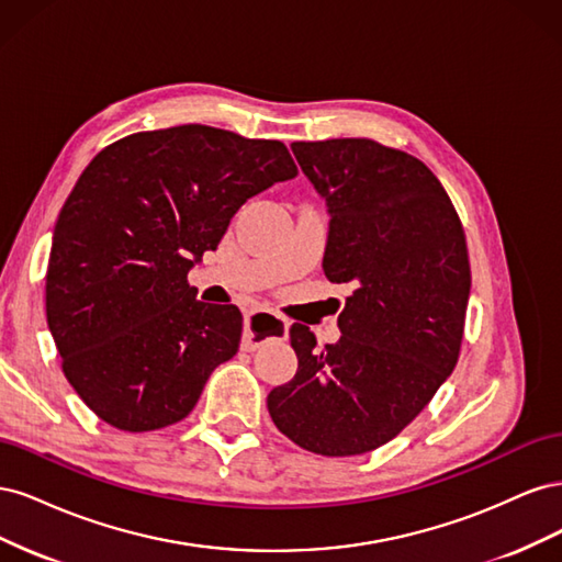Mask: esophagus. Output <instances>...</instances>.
<instances>
[{"instance_id": "1", "label": "esophagus", "mask_w": 562, "mask_h": 562, "mask_svg": "<svg viewBox=\"0 0 562 562\" xmlns=\"http://www.w3.org/2000/svg\"><path fill=\"white\" fill-rule=\"evenodd\" d=\"M288 335V321L271 312H248L244 330V349L255 351L269 339H281Z\"/></svg>"}]
</instances>
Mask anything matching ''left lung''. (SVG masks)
Segmentation results:
<instances>
[{
	"label": "left lung",
	"mask_w": 562,
	"mask_h": 562,
	"mask_svg": "<svg viewBox=\"0 0 562 562\" xmlns=\"http://www.w3.org/2000/svg\"><path fill=\"white\" fill-rule=\"evenodd\" d=\"M326 199L323 271L351 283L335 345L293 323L295 378L269 391L277 429L323 457L378 450L396 438L457 366L471 267L462 220L417 157L368 138L293 143Z\"/></svg>",
	"instance_id": "left-lung-1"
}]
</instances>
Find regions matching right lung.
<instances>
[{
  "mask_svg": "<svg viewBox=\"0 0 562 562\" xmlns=\"http://www.w3.org/2000/svg\"><path fill=\"white\" fill-rule=\"evenodd\" d=\"M297 176L279 140L184 124L100 149L63 203L46 269V321L67 382L110 427H171L239 351L244 316L206 304L187 271L232 215Z\"/></svg>",
  "mask_w": 562,
  "mask_h": 562,
  "instance_id": "obj_1",
  "label": "right lung"
}]
</instances>
